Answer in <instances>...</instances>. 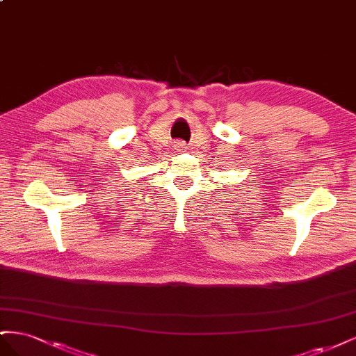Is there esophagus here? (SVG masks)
<instances>
[{
    "label": "esophagus",
    "instance_id": "34e87169",
    "mask_svg": "<svg viewBox=\"0 0 356 356\" xmlns=\"http://www.w3.org/2000/svg\"><path fill=\"white\" fill-rule=\"evenodd\" d=\"M174 148L177 149L178 153L186 152V149H187V144H186V141H181V139H177V141L174 143Z\"/></svg>",
    "mask_w": 356,
    "mask_h": 356
}]
</instances>
